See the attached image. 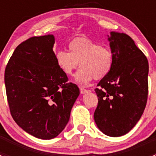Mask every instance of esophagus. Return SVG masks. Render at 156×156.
I'll return each instance as SVG.
<instances>
[{"instance_id":"obj_1","label":"esophagus","mask_w":156,"mask_h":156,"mask_svg":"<svg viewBox=\"0 0 156 156\" xmlns=\"http://www.w3.org/2000/svg\"><path fill=\"white\" fill-rule=\"evenodd\" d=\"M87 90L84 89V87H80V92H81V94H86V93L87 92Z\"/></svg>"}]
</instances>
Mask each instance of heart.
Wrapping results in <instances>:
<instances>
[{
    "mask_svg": "<svg viewBox=\"0 0 156 156\" xmlns=\"http://www.w3.org/2000/svg\"><path fill=\"white\" fill-rule=\"evenodd\" d=\"M69 52L59 50L56 53V62L61 70L71 76L79 66L81 69L75 81L87 84L93 79L100 80L107 76L113 66V53L107 46L86 37H79L69 44Z\"/></svg>",
    "mask_w": 156,
    "mask_h": 156,
    "instance_id": "heart-1",
    "label": "heart"
}]
</instances>
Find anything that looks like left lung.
<instances>
[{"instance_id":"8db88e82","label":"left lung","mask_w":156,"mask_h":156,"mask_svg":"<svg viewBox=\"0 0 156 156\" xmlns=\"http://www.w3.org/2000/svg\"><path fill=\"white\" fill-rule=\"evenodd\" d=\"M108 41L113 53V66L95 89L98 105L94 117L104 134L116 137L128 133L144 113L149 63L127 34L111 31Z\"/></svg>"}]
</instances>
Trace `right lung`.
Segmentation results:
<instances>
[{"label":"right lung","mask_w":156,"mask_h":156,"mask_svg":"<svg viewBox=\"0 0 156 156\" xmlns=\"http://www.w3.org/2000/svg\"><path fill=\"white\" fill-rule=\"evenodd\" d=\"M54 43L53 34L23 41L14 50L4 73L12 119L25 131L42 140L53 139L63 130L80 94L58 66Z\"/></svg>","instance_id":"right-lung-1"}]
</instances>
